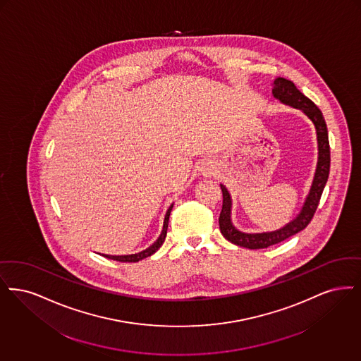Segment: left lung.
I'll use <instances>...</instances> for the list:
<instances>
[{
  "instance_id": "obj_1",
  "label": "left lung",
  "mask_w": 361,
  "mask_h": 361,
  "mask_svg": "<svg viewBox=\"0 0 361 361\" xmlns=\"http://www.w3.org/2000/svg\"><path fill=\"white\" fill-rule=\"evenodd\" d=\"M272 94L281 99L284 104H288L297 109L303 110L310 120L313 121L317 129V139H318V164L314 175L313 185L310 188L309 197L303 204V209L298 217L288 225H286L282 229L271 233H257V235H248L238 232L231 222V197L225 186L221 185L222 191V209H221L220 231L222 235L233 243L238 247H244L248 250H263L268 248L274 244H278L284 241L286 238L291 235H297L300 231H303L310 221L313 220L314 213L318 207L322 191L329 178L330 170V147L329 137H328V128L325 118L321 113V110L315 106L312 99H309L305 94L300 93L298 87L293 80L278 77L274 80V89Z\"/></svg>"
}]
</instances>
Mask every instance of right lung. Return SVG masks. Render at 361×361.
I'll use <instances>...</instances> for the list:
<instances>
[{
	"label": "right lung",
	"mask_w": 361,
	"mask_h": 361,
	"mask_svg": "<svg viewBox=\"0 0 361 361\" xmlns=\"http://www.w3.org/2000/svg\"><path fill=\"white\" fill-rule=\"evenodd\" d=\"M171 210H173V204L170 206V209H169V210H167V213H166V217H164V225H163V231H161V233L159 235V238H157V241H155L149 248H147L145 251L139 252V253H135V255H126V256H110V255H102V256H105V257H108V259H111V260L121 262V263H136V262H139V260H142V259H145V257H148V256L154 255V253H155V252L161 247V244H163V243H164V240H166L167 228H169V219H170V213H171Z\"/></svg>",
	"instance_id": "right-lung-1"
}]
</instances>
